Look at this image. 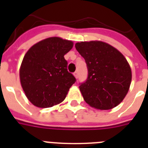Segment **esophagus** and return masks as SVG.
<instances>
[{
	"label": "esophagus",
	"mask_w": 148,
	"mask_h": 148,
	"mask_svg": "<svg viewBox=\"0 0 148 148\" xmlns=\"http://www.w3.org/2000/svg\"><path fill=\"white\" fill-rule=\"evenodd\" d=\"M73 75H74V76H75V78H78V72H75V73H73Z\"/></svg>",
	"instance_id": "34e87169"
}]
</instances>
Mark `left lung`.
<instances>
[{"mask_svg":"<svg viewBox=\"0 0 148 148\" xmlns=\"http://www.w3.org/2000/svg\"><path fill=\"white\" fill-rule=\"evenodd\" d=\"M75 49L84 58L88 70L79 89L92 108L110 110L120 104L130 88L132 73L127 61L118 49L103 41H82Z\"/></svg>","mask_w":148,"mask_h":148,"instance_id":"left-lung-1","label":"left lung"}]
</instances>
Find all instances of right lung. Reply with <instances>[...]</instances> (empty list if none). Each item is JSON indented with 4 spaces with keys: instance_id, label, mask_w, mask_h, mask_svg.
Segmentation results:
<instances>
[{
    "instance_id": "1",
    "label": "right lung",
    "mask_w": 148,
    "mask_h": 148,
    "mask_svg": "<svg viewBox=\"0 0 148 148\" xmlns=\"http://www.w3.org/2000/svg\"><path fill=\"white\" fill-rule=\"evenodd\" d=\"M73 47L71 40L51 37L34 44L27 51L19 75L26 96L33 105L51 108L64 100L76 81L67 71L64 58Z\"/></svg>"
}]
</instances>
